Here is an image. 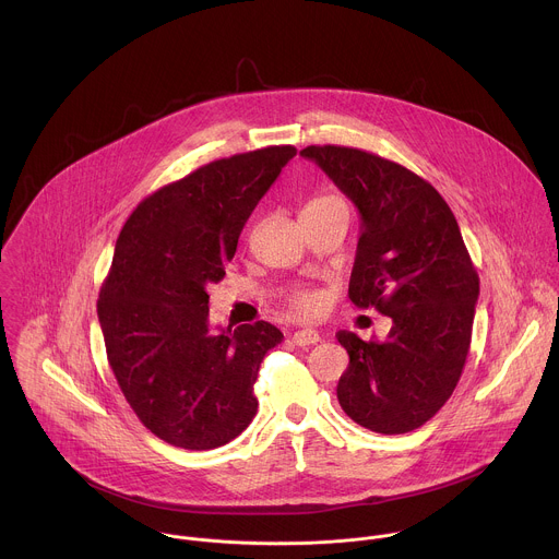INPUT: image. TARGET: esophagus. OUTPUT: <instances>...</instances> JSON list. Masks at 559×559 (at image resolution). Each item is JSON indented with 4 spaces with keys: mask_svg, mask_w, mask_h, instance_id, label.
<instances>
[{
    "mask_svg": "<svg viewBox=\"0 0 559 559\" xmlns=\"http://www.w3.org/2000/svg\"><path fill=\"white\" fill-rule=\"evenodd\" d=\"M292 340H294L296 346H311V344L320 342V333L313 331V329H300L292 335Z\"/></svg>",
    "mask_w": 559,
    "mask_h": 559,
    "instance_id": "esophagus-1",
    "label": "esophagus"
}]
</instances>
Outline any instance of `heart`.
I'll list each match as a JSON object with an SVG mask.
<instances>
[{
  "instance_id": "1",
  "label": "heart",
  "mask_w": 559,
  "mask_h": 559,
  "mask_svg": "<svg viewBox=\"0 0 559 559\" xmlns=\"http://www.w3.org/2000/svg\"><path fill=\"white\" fill-rule=\"evenodd\" d=\"M329 200H337L335 195H320V198H313L309 204H320V202H329ZM307 204V206H309ZM289 305L294 309V313L298 316H311L320 309V298L316 292L311 289H296L292 296H289Z\"/></svg>"
}]
</instances>
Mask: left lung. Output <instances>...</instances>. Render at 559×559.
<instances>
[{"mask_svg": "<svg viewBox=\"0 0 559 559\" xmlns=\"http://www.w3.org/2000/svg\"><path fill=\"white\" fill-rule=\"evenodd\" d=\"M313 160L357 206L348 296L392 318L385 342L340 331L350 364L337 401L357 425L409 433L451 399L468 350L479 276L444 198L407 167L344 145H309Z\"/></svg>", "mask_w": 559, "mask_h": 559, "instance_id": "1", "label": "left lung"}]
</instances>
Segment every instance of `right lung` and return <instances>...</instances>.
<instances>
[{"instance_id": "1", "label": "right lung", "mask_w": 559, "mask_h": 559, "mask_svg": "<svg viewBox=\"0 0 559 559\" xmlns=\"http://www.w3.org/2000/svg\"><path fill=\"white\" fill-rule=\"evenodd\" d=\"M294 145L213 160L147 195L123 224L97 318L112 374L136 418L163 442L209 451L254 418L263 357L283 342L270 322L213 333L211 283Z\"/></svg>"}]
</instances>
